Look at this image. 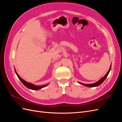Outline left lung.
Here are the masks:
<instances>
[{
	"label": "left lung",
	"instance_id": "obj_1",
	"mask_svg": "<svg viewBox=\"0 0 122 122\" xmlns=\"http://www.w3.org/2000/svg\"><path fill=\"white\" fill-rule=\"evenodd\" d=\"M111 66H112V64H111ZM111 66H110V68H109V69L108 70V72L106 74L104 77H103V78H102L100 80H99L98 81H97V82L93 83V84H83L82 83H81V82H79V83H80V84H81L82 85H83V86H88V87H95V86H99V85H100L101 83H102L103 82V81H104L105 80V79L106 78V77H107L108 74H109V72L110 71V69H111V67H112Z\"/></svg>",
	"mask_w": 122,
	"mask_h": 122
}]
</instances>
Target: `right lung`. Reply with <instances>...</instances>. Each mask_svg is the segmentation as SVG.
Segmentation results:
<instances>
[{
    "label": "right lung",
    "instance_id": "1",
    "mask_svg": "<svg viewBox=\"0 0 122 122\" xmlns=\"http://www.w3.org/2000/svg\"><path fill=\"white\" fill-rule=\"evenodd\" d=\"M15 72L16 73V74L18 77V78H19L20 79V80L21 81V82L22 83L24 86L27 87V88H30V89L31 90H39V89H41V88H42L44 87L45 86H46L48 84H46V85H44V86H36V85L34 84H32L31 83H29V82H28L27 81H25L24 80H23L22 78H21L20 76L18 74V73H17L16 70H15Z\"/></svg>",
    "mask_w": 122,
    "mask_h": 122
}]
</instances>
